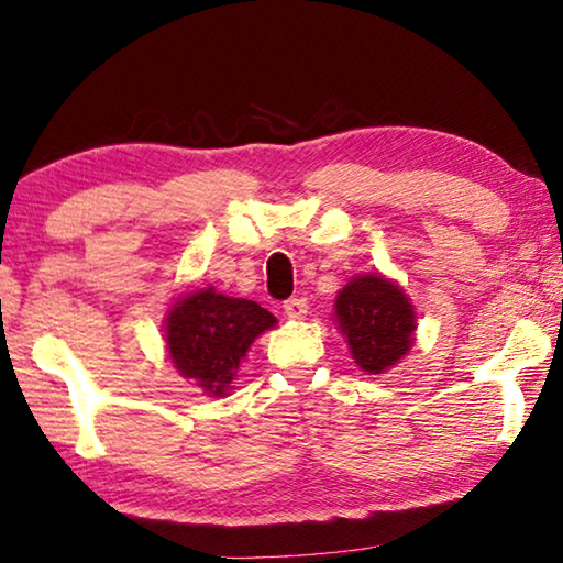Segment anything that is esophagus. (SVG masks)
I'll use <instances>...</instances> for the list:
<instances>
[{
    "label": "esophagus",
    "mask_w": 563,
    "mask_h": 563,
    "mask_svg": "<svg viewBox=\"0 0 563 563\" xmlns=\"http://www.w3.org/2000/svg\"><path fill=\"white\" fill-rule=\"evenodd\" d=\"M283 313L288 316L290 320H302L308 313V302L306 298H290L283 302Z\"/></svg>",
    "instance_id": "obj_1"
}]
</instances>
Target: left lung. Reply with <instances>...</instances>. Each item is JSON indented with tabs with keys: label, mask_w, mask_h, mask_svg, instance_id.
Returning a JSON list of instances; mask_svg holds the SVG:
<instances>
[{
	"label": "left lung",
	"mask_w": 563,
	"mask_h": 563,
	"mask_svg": "<svg viewBox=\"0 0 563 563\" xmlns=\"http://www.w3.org/2000/svg\"><path fill=\"white\" fill-rule=\"evenodd\" d=\"M333 323L341 330L353 363L378 376L406 358L416 343V308L396 280L363 273L338 290Z\"/></svg>",
	"instance_id": "obj_1"
}]
</instances>
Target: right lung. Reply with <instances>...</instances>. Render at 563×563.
<instances>
[{
	"instance_id": "add662e5",
	"label": "right lung",
	"mask_w": 563,
	"mask_h": 563,
	"mask_svg": "<svg viewBox=\"0 0 563 563\" xmlns=\"http://www.w3.org/2000/svg\"><path fill=\"white\" fill-rule=\"evenodd\" d=\"M275 325V316L257 302L200 288L167 308L165 347L185 380L205 396L225 398L250 345Z\"/></svg>"
}]
</instances>
